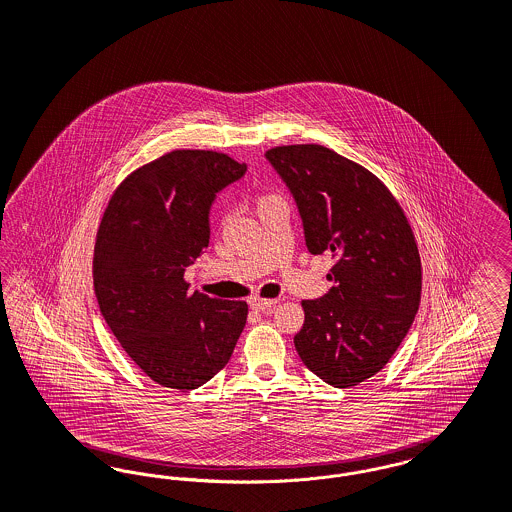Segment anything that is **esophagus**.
<instances>
[{
	"instance_id": "obj_1",
	"label": "esophagus",
	"mask_w": 512,
	"mask_h": 512,
	"mask_svg": "<svg viewBox=\"0 0 512 512\" xmlns=\"http://www.w3.org/2000/svg\"><path fill=\"white\" fill-rule=\"evenodd\" d=\"M274 303H276L274 300H259V298H253V300L249 301V305L255 311H261V313H271Z\"/></svg>"
}]
</instances>
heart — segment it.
<instances>
[{"label":"heart","instance_id":"obj_1","mask_svg":"<svg viewBox=\"0 0 512 512\" xmlns=\"http://www.w3.org/2000/svg\"><path fill=\"white\" fill-rule=\"evenodd\" d=\"M271 199H274V197H263V199H261V203H267V201H271Z\"/></svg>","mask_w":512,"mask_h":512}]
</instances>
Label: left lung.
<instances>
[{
	"label": "left lung",
	"instance_id": "1",
	"mask_svg": "<svg viewBox=\"0 0 512 512\" xmlns=\"http://www.w3.org/2000/svg\"><path fill=\"white\" fill-rule=\"evenodd\" d=\"M265 158L294 197L309 253L334 259L331 290L301 301L296 350L332 387L360 385L391 360L420 307L412 228L391 191L338 152L290 145Z\"/></svg>",
	"mask_w": 512,
	"mask_h": 512
}]
</instances>
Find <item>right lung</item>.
I'll list each match as a JSON object with an SVG mask.
<instances>
[{
    "instance_id": "1",
    "label": "right lung",
    "mask_w": 512,
    "mask_h": 512,
    "mask_svg": "<svg viewBox=\"0 0 512 512\" xmlns=\"http://www.w3.org/2000/svg\"><path fill=\"white\" fill-rule=\"evenodd\" d=\"M247 164L212 151H174L133 172L114 193L94 247L100 313L162 387L193 391L230 360L247 303L193 292L185 267L211 240L216 195Z\"/></svg>"
}]
</instances>
